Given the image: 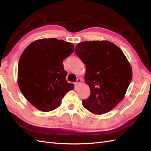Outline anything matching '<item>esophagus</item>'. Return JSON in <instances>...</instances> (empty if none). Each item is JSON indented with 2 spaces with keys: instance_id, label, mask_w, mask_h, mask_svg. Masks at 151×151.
<instances>
[{
  "instance_id": "1",
  "label": "esophagus",
  "mask_w": 151,
  "mask_h": 151,
  "mask_svg": "<svg viewBox=\"0 0 151 151\" xmlns=\"http://www.w3.org/2000/svg\"><path fill=\"white\" fill-rule=\"evenodd\" d=\"M81 82H82V79H81V78H78V79H77V81H76V86L79 85V84H81Z\"/></svg>"
}]
</instances>
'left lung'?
<instances>
[{
  "label": "left lung",
  "mask_w": 151,
  "mask_h": 151,
  "mask_svg": "<svg viewBox=\"0 0 151 151\" xmlns=\"http://www.w3.org/2000/svg\"><path fill=\"white\" fill-rule=\"evenodd\" d=\"M76 53L86 65L84 81L89 87L83 106L95 115L110 111L125 97L132 79L129 62L116 45L108 41L79 43Z\"/></svg>",
  "instance_id": "1"
}]
</instances>
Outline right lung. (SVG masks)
Returning a JSON list of instances; mask_svg holds the SVG:
<instances>
[{"instance_id":"add662e5","label":"right lung","mask_w":151,"mask_h":151,"mask_svg":"<svg viewBox=\"0 0 151 151\" xmlns=\"http://www.w3.org/2000/svg\"><path fill=\"white\" fill-rule=\"evenodd\" d=\"M74 46L57 38L36 40L22 53L18 63L17 84L25 98L41 111L60 106L74 84L66 81L62 61L74 52Z\"/></svg>"}]
</instances>
